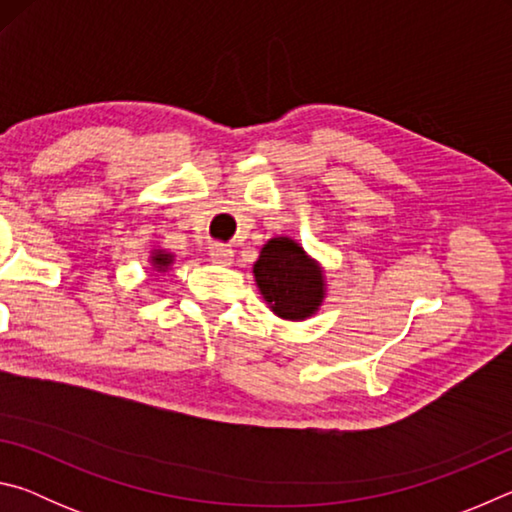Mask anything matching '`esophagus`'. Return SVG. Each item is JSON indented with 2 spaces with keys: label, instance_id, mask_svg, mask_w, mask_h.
Here are the masks:
<instances>
[{
  "label": "esophagus",
  "instance_id": "obj_1",
  "mask_svg": "<svg viewBox=\"0 0 512 512\" xmlns=\"http://www.w3.org/2000/svg\"><path fill=\"white\" fill-rule=\"evenodd\" d=\"M210 257H212L214 264L228 266V264L232 262V248L223 246V244H214V246L210 248Z\"/></svg>",
  "mask_w": 512,
  "mask_h": 512
}]
</instances>
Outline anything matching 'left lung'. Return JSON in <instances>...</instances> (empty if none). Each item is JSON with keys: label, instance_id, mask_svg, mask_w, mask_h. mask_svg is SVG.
Returning a JSON list of instances; mask_svg holds the SVG:
<instances>
[{"label": "left lung", "instance_id": "1", "mask_svg": "<svg viewBox=\"0 0 512 512\" xmlns=\"http://www.w3.org/2000/svg\"><path fill=\"white\" fill-rule=\"evenodd\" d=\"M253 273L259 291L275 316L284 320H305L323 305V271L302 246L289 237L266 241Z\"/></svg>", "mask_w": 512, "mask_h": 512}]
</instances>
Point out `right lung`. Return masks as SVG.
Segmentation results:
<instances>
[{
  "label": "right lung",
  "instance_id": "obj_1",
  "mask_svg": "<svg viewBox=\"0 0 512 512\" xmlns=\"http://www.w3.org/2000/svg\"><path fill=\"white\" fill-rule=\"evenodd\" d=\"M171 262H173V255L164 253V250H155L153 257H151V264H153L155 271H167Z\"/></svg>",
  "mask_w": 512,
  "mask_h": 512
}]
</instances>
